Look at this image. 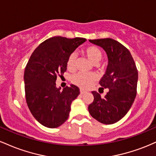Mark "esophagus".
Listing matches in <instances>:
<instances>
[{"label":"esophagus","instance_id":"esophagus-1","mask_svg":"<svg viewBox=\"0 0 156 156\" xmlns=\"http://www.w3.org/2000/svg\"><path fill=\"white\" fill-rule=\"evenodd\" d=\"M80 93L81 94H85V93H87V91H84V90H83V89H80Z\"/></svg>","mask_w":156,"mask_h":156}]
</instances>
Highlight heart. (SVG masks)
<instances>
[{
  "mask_svg": "<svg viewBox=\"0 0 156 156\" xmlns=\"http://www.w3.org/2000/svg\"><path fill=\"white\" fill-rule=\"evenodd\" d=\"M84 53L92 63L97 64L103 58V53L98 47L90 45L84 49ZM77 62V55L72 53L68 57L67 61V67L69 70L73 71L76 69ZM98 77L94 73H78L72 77V83L82 89H87L97 80Z\"/></svg>",
  "mask_w": 156,
  "mask_h": 156,
  "instance_id": "obj_1",
  "label": "heart"
}]
</instances>
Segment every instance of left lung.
<instances>
[{"label": "left lung", "instance_id": "8db88e82", "mask_svg": "<svg viewBox=\"0 0 156 156\" xmlns=\"http://www.w3.org/2000/svg\"><path fill=\"white\" fill-rule=\"evenodd\" d=\"M106 52L108 64L100 84L108 89L105 97L93 91L94 101L89 105L91 116L100 122L110 125L117 122L130 110L136 95L138 70L130 51L111 38L90 39Z\"/></svg>", "mask_w": 156, "mask_h": 156}]
</instances>
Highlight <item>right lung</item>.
Returning a JSON list of instances; mask_svg holds the SVG:
<instances>
[{"label":"right lung","instance_id":"obj_1","mask_svg":"<svg viewBox=\"0 0 156 156\" xmlns=\"http://www.w3.org/2000/svg\"><path fill=\"white\" fill-rule=\"evenodd\" d=\"M87 40L76 37H53L42 42L33 52L24 72L26 103L34 117L50 128L68 119L72 102L80 94L76 86L57 88V77L67 70L69 55Z\"/></svg>","mask_w":156,"mask_h":156}]
</instances>
